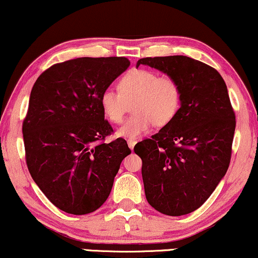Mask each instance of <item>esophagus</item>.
Wrapping results in <instances>:
<instances>
[{
	"label": "esophagus",
	"mask_w": 258,
	"mask_h": 258,
	"mask_svg": "<svg viewBox=\"0 0 258 258\" xmlns=\"http://www.w3.org/2000/svg\"><path fill=\"white\" fill-rule=\"evenodd\" d=\"M135 145H136V141H134V140H129L128 141V146H129V148L130 149H134V147H135Z\"/></svg>",
	"instance_id": "esophagus-1"
}]
</instances>
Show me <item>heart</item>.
Returning <instances> with one entry per match:
<instances>
[{"instance_id":"b5f03b06","label":"heart","mask_w":258,"mask_h":258,"mask_svg":"<svg viewBox=\"0 0 258 258\" xmlns=\"http://www.w3.org/2000/svg\"><path fill=\"white\" fill-rule=\"evenodd\" d=\"M118 91L106 89L100 95L103 112L119 123L133 102L134 113L117 129V136L136 140L154 124L163 126L174 119L181 105V88L172 77L159 76L150 70H132L118 82Z\"/></svg>"}]
</instances>
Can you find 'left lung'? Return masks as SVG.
<instances>
[{
  "mask_svg": "<svg viewBox=\"0 0 258 258\" xmlns=\"http://www.w3.org/2000/svg\"><path fill=\"white\" fill-rule=\"evenodd\" d=\"M181 88L176 116L135 146L149 205L167 216L199 209L224 178L231 159L235 112L218 71L185 55L140 59Z\"/></svg>",
  "mask_w": 258,
  "mask_h": 258,
  "instance_id": "8db88e82",
  "label": "left lung"
}]
</instances>
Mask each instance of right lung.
I'll return each instance as SVG.
<instances>
[{"mask_svg":"<svg viewBox=\"0 0 258 258\" xmlns=\"http://www.w3.org/2000/svg\"><path fill=\"white\" fill-rule=\"evenodd\" d=\"M129 65L123 56L77 58L51 66L33 86L22 125L27 167L63 212L79 216L99 209L132 153L123 139L99 142L112 133L100 95Z\"/></svg>","mask_w":258,"mask_h":258,"instance_id":"1","label":"right lung"}]
</instances>
